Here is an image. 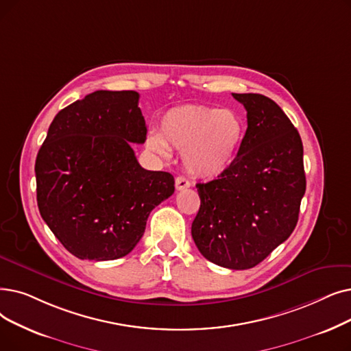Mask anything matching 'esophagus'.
Instances as JSON below:
<instances>
[{
  "label": "esophagus",
  "mask_w": 351,
  "mask_h": 351,
  "mask_svg": "<svg viewBox=\"0 0 351 351\" xmlns=\"http://www.w3.org/2000/svg\"><path fill=\"white\" fill-rule=\"evenodd\" d=\"M175 186H176L178 191H184V189H188L191 186V182L184 176H178L175 179Z\"/></svg>",
  "instance_id": "1"
}]
</instances>
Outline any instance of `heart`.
<instances>
[{
  "instance_id": "b5f03b06",
  "label": "heart",
  "mask_w": 351,
  "mask_h": 351,
  "mask_svg": "<svg viewBox=\"0 0 351 351\" xmlns=\"http://www.w3.org/2000/svg\"><path fill=\"white\" fill-rule=\"evenodd\" d=\"M243 121L232 110L209 106H179L160 119L159 134L150 133L146 146L166 156L182 150L185 169L197 178H212L228 169L243 139Z\"/></svg>"
}]
</instances>
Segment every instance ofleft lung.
I'll use <instances>...</instances> for the list:
<instances>
[{
  "mask_svg": "<svg viewBox=\"0 0 351 351\" xmlns=\"http://www.w3.org/2000/svg\"><path fill=\"white\" fill-rule=\"evenodd\" d=\"M248 128L234 162L196 184L201 206L192 238L208 261L248 269L293 234L306 193L300 133L280 106L256 93H232Z\"/></svg>",
  "mask_w": 351,
  "mask_h": 351,
  "instance_id": "1",
  "label": "left lung"
}]
</instances>
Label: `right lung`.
<instances>
[{"label": "right lung", "mask_w": 351, "mask_h": 351, "mask_svg": "<svg viewBox=\"0 0 351 351\" xmlns=\"http://www.w3.org/2000/svg\"><path fill=\"white\" fill-rule=\"evenodd\" d=\"M133 90H97L60 110L36 159L40 215L80 260L128 255L149 213L175 192L173 176L146 171L132 143L146 123Z\"/></svg>", "instance_id": "right-lung-1"}]
</instances>
